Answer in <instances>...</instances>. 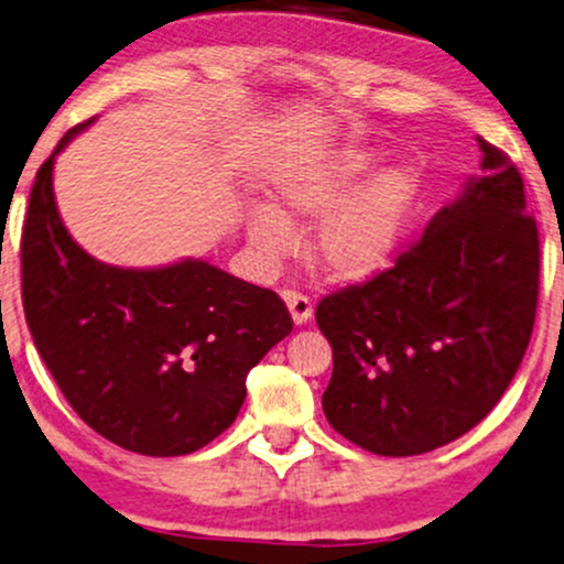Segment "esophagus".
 I'll return each mask as SVG.
<instances>
[{
  "mask_svg": "<svg viewBox=\"0 0 564 564\" xmlns=\"http://www.w3.org/2000/svg\"><path fill=\"white\" fill-rule=\"evenodd\" d=\"M283 299H286L291 317H294L296 325H304L306 319L312 317V299L299 294V291H283Z\"/></svg>",
  "mask_w": 564,
  "mask_h": 564,
  "instance_id": "34e87169",
  "label": "esophagus"
}]
</instances>
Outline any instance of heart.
Returning <instances> with one entry per match:
<instances>
[{
    "label": "heart",
    "mask_w": 564,
    "mask_h": 564,
    "mask_svg": "<svg viewBox=\"0 0 564 564\" xmlns=\"http://www.w3.org/2000/svg\"><path fill=\"white\" fill-rule=\"evenodd\" d=\"M369 148L344 145L283 169L273 182L275 208L260 205L247 234L262 258L281 260L294 249L289 220L323 218L312 254L335 281H367L401 252L419 199V174L393 166L356 187L375 169Z\"/></svg>",
    "instance_id": "b5f03b06"
}]
</instances>
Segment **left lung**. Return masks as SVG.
<instances>
[{"label":"left lung","mask_w":564,"mask_h":564,"mask_svg":"<svg viewBox=\"0 0 564 564\" xmlns=\"http://www.w3.org/2000/svg\"><path fill=\"white\" fill-rule=\"evenodd\" d=\"M481 176L422 239L367 283L327 294V422L375 455H422L495 409L525 348L539 299V229L523 176L479 138Z\"/></svg>","instance_id":"left-lung-1"}]
</instances>
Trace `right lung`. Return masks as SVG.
<instances>
[{"label":"right lung","instance_id":"right-lung-1","mask_svg":"<svg viewBox=\"0 0 564 564\" xmlns=\"http://www.w3.org/2000/svg\"><path fill=\"white\" fill-rule=\"evenodd\" d=\"M28 203L20 262L33 344L77 416L140 455H187L237 419L247 375L294 327L283 299L203 260L104 265L75 245L54 203L56 153Z\"/></svg>","mask_w":564,"mask_h":564}]
</instances>
